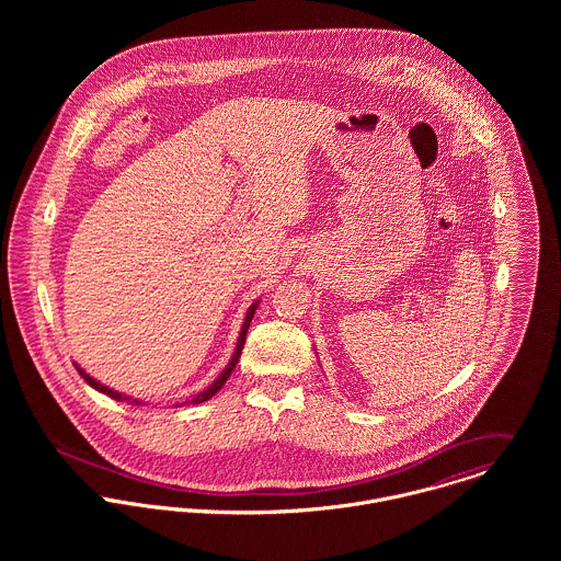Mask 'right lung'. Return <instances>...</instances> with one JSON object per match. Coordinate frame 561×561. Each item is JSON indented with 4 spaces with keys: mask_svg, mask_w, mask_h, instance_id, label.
Masks as SVG:
<instances>
[{
    "mask_svg": "<svg viewBox=\"0 0 561 561\" xmlns=\"http://www.w3.org/2000/svg\"><path fill=\"white\" fill-rule=\"evenodd\" d=\"M254 311H256V305H252V307L248 309V313H245V320H243V325H241L240 339H238V347H236V354H233V358L229 360L227 369H225V371L218 376V380H216V382H214L209 389H205L203 393H198L194 400L187 401V403H203V401H207L209 398H214V396H216V393H218V391L225 387V382L229 380V376L233 374V369H236V365H238V360H240L241 350H243V343H245V332H248V325H250V321H252V318H254ZM76 367H78V365H76ZM78 371H80L81 378H83V380H85V382H88L92 389H96L99 393H105V396H110L112 400L116 401L131 400V398H127V396H121V393H118V391H114V389H107V387H103L101 382H96L94 378H90V376H88L83 369H80V367H78ZM131 401H134V403H140L138 400Z\"/></svg>",
    "mask_w": 561,
    "mask_h": 561,
    "instance_id": "1",
    "label": "right lung"
}]
</instances>
